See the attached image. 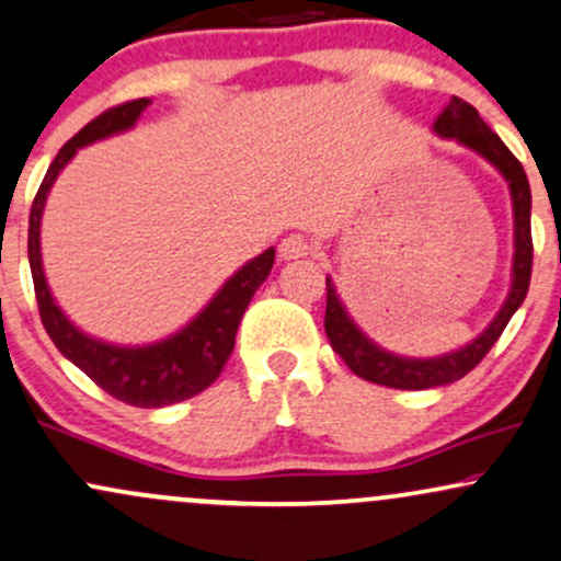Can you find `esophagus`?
Returning a JSON list of instances; mask_svg holds the SVG:
<instances>
[{"label":"esophagus","instance_id":"34e87169","mask_svg":"<svg viewBox=\"0 0 561 561\" xmlns=\"http://www.w3.org/2000/svg\"><path fill=\"white\" fill-rule=\"evenodd\" d=\"M311 253V244L306 242V237L300 234H289L282 240L279 244V255L285 261H298V259H306V255Z\"/></svg>","mask_w":561,"mask_h":561}]
</instances>
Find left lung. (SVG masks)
<instances>
[{"mask_svg":"<svg viewBox=\"0 0 561 561\" xmlns=\"http://www.w3.org/2000/svg\"><path fill=\"white\" fill-rule=\"evenodd\" d=\"M433 131L443 139L459 141L467 150L478 152L485 158L501 176L506 179L508 195H512L514 210V259H512V287L504 306L499 308L491 324L482 330L472 343L461 345L459 351L443 353L435 358H409L398 356V353L385 351L375 340H369L362 332V327L351 319L347 308L340 300L337 289L332 279L327 276V313H324V330L327 337L340 353V358L351 366L353 375H358L366 382L385 385V388L398 390H427L450 385L456 379L478 366L485 353L495 345L501 332L506 330L508 319L514 317L519 306H523L527 287H530L533 272V237H530V184H527L525 169L517 158L508 152V147L501 141L499 134L493 131L480 113L459 96H450L448 105L437 115Z\"/></svg>","mask_w":561,"mask_h":561,"instance_id":"left-lung-1","label":"left lung"}]
</instances>
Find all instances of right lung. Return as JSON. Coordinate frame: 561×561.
<instances>
[{
	"label": "right lung",
	"instance_id": "add662e5",
	"mask_svg": "<svg viewBox=\"0 0 561 561\" xmlns=\"http://www.w3.org/2000/svg\"><path fill=\"white\" fill-rule=\"evenodd\" d=\"M147 105H150V100L141 96V100L111 107V111L102 113L100 118L83 126L73 139L62 145L42 186H38L34 205H31L28 263L31 276H34L42 324L49 337H53L57 351L70 364L79 366L89 379H94L102 390L118 398V401L137 405V409H160V405H171L197 396V392L214 385L216 377L221 375L224 364H227L231 351H234V334L242 321L244 308L253 300L255 289L272 274L274 248L263 250L253 261L237 268L195 319L186 321V327L169 334V337L158 340V343H105V340L81 332L62 313V308L53 298V289L47 285L42 263V216L49 190H53L60 171L73 160L81 147L134 128L139 115L147 111Z\"/></svg>",
	"mask_w": 561,
	"mask_h": 561
}]
</instances>
